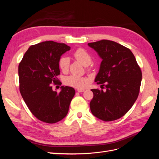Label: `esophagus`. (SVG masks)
Here are the masks:
<instances>
[{
    "label": "esophagus",
    "instance_id": "34e87169",
    "mask_svg": "<svg viewBox=\"0 0 159 159\" xmlns=\"http://www.w3.org/2000/svg\"><path fill=\"white\" fill-rule=\"evenodd\" d=\"M78 91V92H80V93H81V92H83V91H85V89H78V90H77Z\"/></svg>",
    "mask_w": 159,
    "mask_h": 159
}]
</instances>
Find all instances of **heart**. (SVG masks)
<instances>
[{
  "mask_svg": "<svg viewBox=\"0 0 159 159\" xmlns=\"http://www.w3.org/2000/svg\"><path fill=\"white\" fill-rule=\"evenodd\" d=\"M74 57L77 60H78L81 64L84 66H87L91 64L92 59L91 56L84 49H78L74 54ZM70 65V60L67 57H62L59 61V67L63 71H66L68 70ZM88 82V79L85 77L70 75L66 76L64 78V83L71 87L75 88H83Z\"/></svg>",
  "mask_w": 159,
  "mask_h": 159,
  "instance_id": "obj_1",
  "label": "heart"
}]
</instances>
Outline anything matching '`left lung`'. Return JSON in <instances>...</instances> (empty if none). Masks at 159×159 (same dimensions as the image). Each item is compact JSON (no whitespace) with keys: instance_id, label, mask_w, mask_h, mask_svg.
<instances>
[{"instance_id":"left-lung-1","label":"left lung","mask_w":159,"mask_h":159,"mask_svg":"<svg viewBox=\"0 0 159 159\" xmlns=\"http://www.w3.org/2000/svg\"><path fill=\"white\" fill-rule=\"evenodd\" d=\"M88 46L102 60L95 78L102 89H91V111L102 121H114L125 115L138 98L142 80L140 67L132 52L117 42L102 40Z\"/></svg>"}]
</instances>
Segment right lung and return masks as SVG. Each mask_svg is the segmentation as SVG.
I'll list each match as a JSON object with an SVG mask.
<instances>
[{"label":"right lung","mask_w":159,"mask_h":159,"mask_svg":"<svg viewBox=\"0 0 159 159\" xmlns=\"http://www.w3.org/2000/svg\"><path fill=\"white\" fill-rule=\"evenodd\" d=\"M71 48L65 44L46 41L31 46L18 66L20 91L27 107L40 121L54 123L68 113L75 89L61 86L57 93L52 84H58L59 61Z\"/></svg>","instance_id":"obj_1"}]
</instances>
